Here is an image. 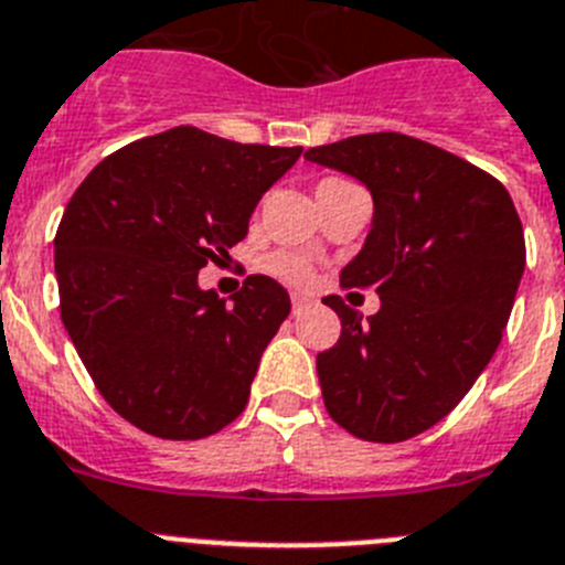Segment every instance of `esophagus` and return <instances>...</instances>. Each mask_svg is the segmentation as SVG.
Wrapping results in <instances>:
<instances>
[{
    "label": "esophagus",
    "instance_id": "obj_1",
    "mask_svg": "<svg viewBox=\"0 0 565 565\" xmlns=\"http://www.w3.org/2000/svg\"><path fill=\"white\" fill-rule=\"evenodd\" d=\"M310 303H312L310 298H303V296H298V292H296V296H292V316H301V312L307 310Z\"/></svg>",
    "mask_w": 565,
    "mask_h": 565
}]
</instances>
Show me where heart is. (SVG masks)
I'll list each match as a JSON object with an SVG mask.
<instances>
[{
    "label": "heart",
    "instance_id": "1",
    "mask_svg": "<svg viewBox=\"0 0 565 565\" xmlns=\"http://www.w3.org/2000/svg\"><path fill=\"white\" fill-rule=\"evenodd\" d=\"M327 184H338V179H327L318 184V190L327 188ZM267 269L269 273H276L278 278L289 284H310L312 281V267L303 258L298 255H289V253H276L267 258Z\"/></svg>",
    "mask_w": 565,
    "mask_h": 565
}]
</instances>
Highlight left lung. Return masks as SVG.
<instances>
[{
  "label": "left lung",
  "instance_id": "1",
  "mask_svg": "<svg viewBox=\"0 0 565 565\" xmlns=\"http://www.w3.org/2000/svg\"><path fill=\"white\" fill-rule=\"evenodd\" d=\"M303 159L355 175L375 201L341 287L375 289L381 310L361 321L323 298L341 318L316 361L323 406L355 438L401 444L446 418L492 361L526 267L523 224L494 175L412 136H350Z\"/></svg>",
  "mask_w": 565,
  "mask_h": 565
}]
</instances>
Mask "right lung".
Segmentation results:
<instances>
[{"label":"right lung","instance_id":"add662e5","mask_svg":"<svg viewBox=\"0 0 565 565\" xmlns=\"http://www.w3.org/2000/svg\"><path fill=\"white\" fill-rule=\"evenodd\" d=\"M303 147L173 127L93 167L53 238L58 310L102 398L164 440H199L244 412L287 289L249 276L233 301L199 289Z\"/></svg>","mask_w":565,"mask_h":565}]
</instances>
